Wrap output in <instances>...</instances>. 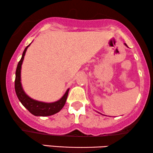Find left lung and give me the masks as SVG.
<instances>
[{
    "instance_id": "8db88e82",
    "label": "left lung",
    "mask_w": 153,
    "mask_h": 153,
    "mask_svg": "<svg viewBox=\"0 0 153 153\" xmlns=\"http://www.w3.org/2000/svg\"><path fill=\"white\" fill-rule=\"evenodd\" d=\"M125 46H127V44H125Z\"/></svg>"
}]
</instances>
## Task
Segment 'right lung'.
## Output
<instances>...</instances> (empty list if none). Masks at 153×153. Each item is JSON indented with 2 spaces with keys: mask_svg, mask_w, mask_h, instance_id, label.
Wrapping results in <instances>:
<instances>
[{
  "mask_svg": "<svg viewBox=\"0 0 153 153\" xmlns=\"http://www.w3.org/2000/svg\"><path fill=\"white\" fill-rule=\"evenodd\" d=\"M30 44L27 46L23 51L22 57H21V60L19 61L17 68H16L15 79V90L16 95H17L18 98H19V101L21 102V104L33 115L41 117L53 115L56 113L59 112L64 107L66 103V99H67L69 89L66 90L65 94L60 100L54 102H50V103L37 101V100L30 98L25 93L21 82V70L24 56L26 54L27 48L30 46Z\"/></svg>",
  "mask_w": 153,
  "mask_h": 153,
  "instance_id": "obj_1",
  "label": "right lung"
}]
</instances>
